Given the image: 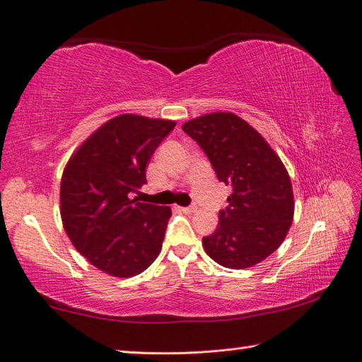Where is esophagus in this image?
Instances as JSON below:
<instances>
[{
    "label": "esophagus",
    "mask_w": 362,
    "mask_h": 362,
    "mask_svg": "<svg viewBox=\"0 0 362 362\" xmlns=\"http://www.w3.org/2000/svg\"><path fill=\"white\" fill-rule=\"evenodd\" d=\"M182 213H194L196 211V205H190V206H181Z\"/></svg>",
    "instance_id": "34e87169"
}]
</instances>
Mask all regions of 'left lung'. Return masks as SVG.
<instances>
[{
	"instance_id": "1",
	"label": "left lung",
	"mask_w": 362,
	"mask_h": 362,
	"mask_svg": "<svg viewBox=\"0 0 362 362\" xmlns=\"http://www.w3.org/2000/svg\"><path fill=\"white\" fill-rule=\"evenodd\" d=\"M210 160L217 180L233 187L218 225L202 238L208 257L247 269L275 252L293 222L288 172L255 128L234 113H210L182 125Z\"/></svg>"
}]
</instances>
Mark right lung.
<instances>
[{
    "mask_svg": "<svg viewBox=\"0 0 362 362\" xmlns=\"http://www.w3.org/2000/svg\"><path fill=\"white\" fill-rule=\"evenodd\" d=\"M173 120L120 115L84 140L63 170L60 214L75 249L117 278L146 270L158 257L169 206L131 199L146 184V164Z\"/></svg>",
    "mask_w": 362,
    "mask_h": 362,
    "instance_id": "obj_1",
    "label": "right lung"
}]
</instances>
